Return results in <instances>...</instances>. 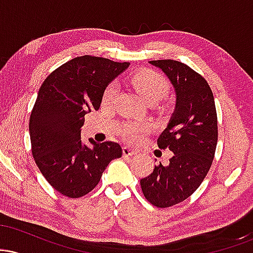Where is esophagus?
<instances>
[{
    "instance_id": "obj_1",
    "label": "esophagus",
    "mask_w": 253,
    "mask_h": 253,
    "mask_svg": "<svg viewBox=\"0 0 253 253\" xmlns=\"http://www.w3.org/2000/svg\"><path fill=\"white\" fill-rule=\"evenodd\" d=\"M123 155H124V157H130V156L135 155V151L129 149V147L125 146V147H123Z\"/></svg>"
}]
</instances>
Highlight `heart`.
I'll list each match as a JSON object with an SVG mask.
<instances>
[{
  "mask_svg": "<svg viewBox=\"0 0 253 253\" xmlns=\"http://www.w3.org/2000/svg\"><path fill=\"white\" fill-rule=\"evenodd\" d=\"M130 83L144 100L149 103H156L162 100L169 91V83L158 72L152 70L139 71L130 78ZM117 88L114 84H109L103 91V102L110 103L115 98ZM147 126L144 124L128 123L123 127V135L130 141H136L147 132Z\"/></svg>",
  "mask_w": 253,
  "mask_h": 253,
  "instance_id": "obj_1",
  "label": "heart"
}]
</instances>
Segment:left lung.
<instances>
[{
  "label": "left lung",
  "mask_w": 253,
  "mask_h": 253,
  "mask_svg": "<svg viewBox=\"0 0 253 253\" xmlns=\"http://www.w3.org/2000/svg\"><path fill=\"white\" fill-rule=\"evenodd\" d=\"M162 69L176 90V109L159 135V149H169V164L155 165L140 179L145 199L168 208L194 194L207 176L217 143V117L210 84L195 70L172 59L151 60Z\"/></svg>",
  "instance_id": "obj_1"
}]
</instances>
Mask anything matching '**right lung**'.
Instances as JSON below:
<instances>
[{"mask_svg":"<svg viewBox=\"0 0 253 253\" xmlns=\"http://www.w3.org/2000/svg\"><path fill=\"white\" fill-rule=\"evenodd\" d=\"M129 63L82 56L52 71L40 86L30 118L32 155L40 172L70 199L90 193L109 162L123 156L118 143L82 144L86 113L100 108L103 91Z\"/></svg>","mask_w":253,"mask_h":253,"instance_id":"obj_1","label":"right lung"}]
</instances>
